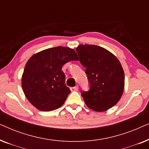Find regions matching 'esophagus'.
I'll return each instance as SVG.
<instances>
[{
	"instance_id": "1",
	"label": "esophagus",
	"mask_w": 149,
	"mask_h": 149,
	"mask_svg": "<svg viewBox=\"0 0 149 149\" xmlns=\"http://www.w3.org/2000/svg\"><path fill=\"white\" fill-rule=\"evenodd\" d=\"M73 89H74L75 91H78V89H79V87H78V85H76V86H75V87H73Z\"/></svg>"
}]
</instances>
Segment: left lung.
I'll use <instances>...</instances> for the list:
<instances>
[{"label":"left lung","mask_w":149,"mask_h":149,"mask_svg":"<svg viewBox=\"0 0 149 149\" xmlns=\"http://www.w3.org/2000/svg\"><path fill=\"white\" fill-rule=\"evenodd\" d=\"M79 61L85 67L89 89L81 95L89 109L107 111L123 94L125 75L121 63L106 49L94 45H80L76 48Z\"/></svg>","instance_id":"left-lung-1"}]
</instances>
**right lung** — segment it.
<instances>
[{"label": "right lung", "mask_w": 149, "mask_h": 149, "mask_svg": "<svg viewBox=\"0 0 149 149\" xmlns=\"http://www.w3.org/2000/svg\"><path fill=\"white\" fill-rule=\"evenodd\" d=\"M77 53L66 47H57L34 54L26 63L22 78L26 97L36 109L52 111L64 104L70 92L65 84L62 66L78 60Z\"/></svg>", "instance_id": "1"}]
</instances>
